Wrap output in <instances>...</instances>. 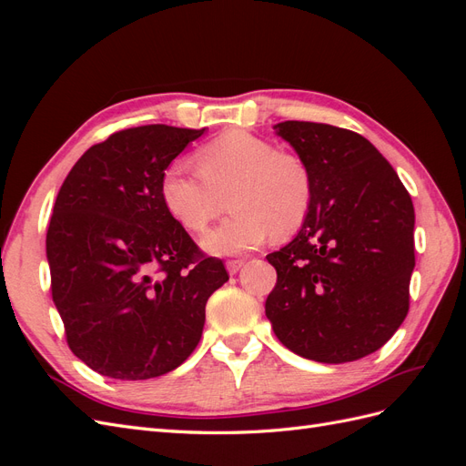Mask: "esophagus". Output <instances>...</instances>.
Returning a JSON list of instances; mask_svg holds the SVG:
<instances>
[{
  "label": "esophagus",
  "instance_id": "esophagus-1",
  "mask_svg": "<svg viewBox=\"0 0 466 466\" xmlns=\"http://www.w3.org/2000/svg\"><path fill=\"white\" fill-rule=\"evenodd\" d=\"M245 266V260H228V270L229 274H237Z\"/></svg>",
  "mask_w": 466,
  "mask_h": 466
}]
</instances>
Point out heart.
I'll use <instances>...</instances> for the list:
<instances>
[{
  "label": "heart",
  "instance_id": "b5f03b06",
  "mask_svg": "<svg viewBox=\"0 0 466 466\" xmlns=\"http://www.w3.org/2000/svg\"><path fill=\"white\" fill-rule=\"evenodd\" d=\"M198 171L185 161L165 167L159 196L182 228L204 231L223 208L231 214L208 231L202 245L214 255H237L260 245L268 233L286 238L305 223L315 180L299 155L279 151L243 130L228 132L194 153Z\"/></svg>",
  "mask_w": 466,
  "mask_h": 466
}]
</instances>
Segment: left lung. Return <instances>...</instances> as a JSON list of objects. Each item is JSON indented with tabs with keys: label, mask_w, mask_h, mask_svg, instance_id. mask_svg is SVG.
<instances>
[{
	"label": "left lung",
	"mask_w": 466,
	"mask_h": 466,
	"mask_svg": "<svg viewBox=\"0 0 466 466\" xmlns=\"http://www.w3.org/2000/svg\"><path fill=\"white\" fill-rule=\"evenodd\" d=\"M309 165L313 204L293 241L268 255L276 286L266 317L295 354L344 363L373 354L410 307L414 206L363 136L320 122L274 126Z\"/></svg>",
	"instance_id": "1"
}]
</instances>
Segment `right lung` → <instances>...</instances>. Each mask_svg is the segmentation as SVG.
<instances>
[{
  "label": "right lung",
  "instance_id": "add662e5",
  "mask_svg": "<svg viewBox=\"0 0 466 466\" xmlns=\"http://www.w3.org/2000/svg\"><path fill=\"white\" fill-rule=\"evenodd\" d=\"M206 128L147 124L91 146L46 233L50 289L69 350L122 380L177 370L198 346L209 295L229 279L159 196L165 167Z\"/></svg>",
  "mask_w": 466,
  "mask_h": 466
}]
</instances>
